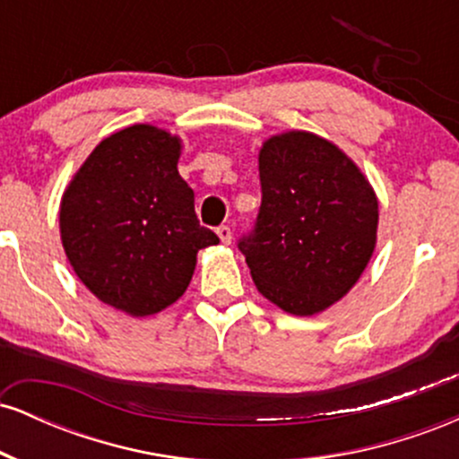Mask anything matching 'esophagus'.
<instances>
[{
    "instance_id": "obj_1",
    "label": "esophagus",
    "mask_w": 459,
    "mask_h": 459,
    "mask_svg": "<svg viewBox=\"0 0 459 459\" xmlns=\"http://www.w3.org/2000/svg\"><path fill=\"white\" fill-rule=\"evenodd\" d=\"M215 233H218L220 239H222V244H230V239H233V230H230V226H226V224L218 226V230H215Z\"/></svg>"
}]
</instances>
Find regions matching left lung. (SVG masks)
Instances as JSON below:
<instances>
[{"instance_id": "8db88e82", "label": "left lung", "mask_w": 459, "mask_h": 459, "mask_svg": "<svg viewBox=\"0 0 459 459\" xmlns=\"http://www.w3.org/2000/svg\"><path fill=\"white\" fill-rule=\"evenodd\" d=\"M261 207L237 247L252 281L291 315H315L354 287L376 247L377 198L354 161L319 135H273L259 155Z\"/></svg>"}]
</instances>
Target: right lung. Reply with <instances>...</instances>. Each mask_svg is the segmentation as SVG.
Listing matches in <instances>:
<instances>
[{"mask_svg":"<svg viewBox=\"0 0 459 459\" xmlns=\"http://www.w3.org/2000/svg\"><path fill=\"white\" fill-rule=\"evenodd\" d=\"M178 155V138L134 125L91 152L62 198V246L79 281L134 317L177 302L200 247L220 244L198 222Z\"/></svg>","mask_w":459,"mask_h":459,"instance_id":"add662e5","label":"right lung"}]
</instances>
